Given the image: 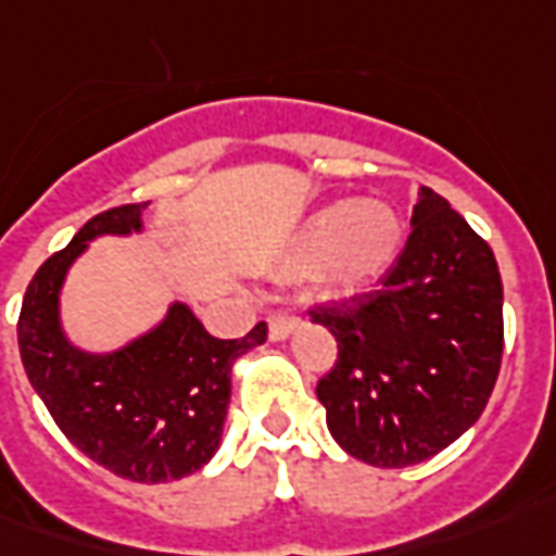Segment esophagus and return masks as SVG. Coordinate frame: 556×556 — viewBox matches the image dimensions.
<instances>
[{
	"mask_svg": "<svg viewBox=\"0 0 556 556\" xmlns=\"http://www.w3.org/2000/svg\"><path fill=\"white\" fill-rule=\"evenodd\" d=\"M266 323H269V338L283 340L299 323H302V319L295 317L293 311H273V314L266 317Z\"/></svg>",
	"mask_w": 556,
	"mask_h": 556,
	"instance_id": "1",
	"label": "esophagus"
}]
</instances>
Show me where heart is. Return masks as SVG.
Listing matches in <instances>:
<instances>
[{"instance_id": "obj_1", "label": "heart", "mask_w": 556, "mask_h": 556, "mask_svg": "<svg viewBox=\"0 0 556 556\" xmlns=\"http://www.w3.org/2000/svg\"><path fill=\"white\" fill-rule=\"evenodd\" d=\"M403 222L376 198L334 201L307 218L290 254L293 273H314L331 290H352L382 275L396 257Z\"/></svg>"}]
</instances>
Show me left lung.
<instances>
[{
  "label": "left lung",
  "instance_id": "1",
  "mask_svg": "<svg viewBox=\"0 0 556 556\" xmlns=\"http://www.w3.org/2000/svg\"><path fill=\"white\" fill-rule=\"evenodd\" d=\"M370 293L319 305L338 340L317 382L340 447L376 468H406L459 439L492 396L504 355V287L492 249L432 189Z\"/></svg>",
  "mask_w": 556,
  "mask_h": 556
}]
</instances>
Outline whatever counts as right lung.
<instances>
[{"label": "right lung", "mask_w": 556, "mask_h": 556, "mask_svg": "<svg viewBox=\"0 0 556 556\" xmlns=\"http://www.w3.org/2000/svg\"><path fill=\"white\" fill-rule=\"evenodd\" d=\"M144 204L88 218L71 245L28 281L17 319L20 358L31 388L73 447L132 483H168L213 459L228 415L230 367L266 340V323L245 338L218 340L186 305L160 328L112 355L73 350L59 328L64 273L100 233L141 228Z\"/></svg>", "instance_id": "right-lung-1"}]
</instances>
